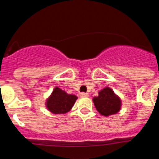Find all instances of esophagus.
<instances>
[{"instance_id": "1", "label": "esophagus", "mask_w": 159, "mask_h": 159, "mask_svg": "<svg viewBox=\"0 0 159 159\" xmlns=\"http://www.w3.org/2000/svg\"><path fill=\"white\" fill-rule=\"evenodd\" d=\"M80 95L81 97H88V93H85V92H81L80 93Z\"/></svg>"}]
</instances>
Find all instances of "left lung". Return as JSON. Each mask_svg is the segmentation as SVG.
I'll return each instance as SVG.
<instances>
[{"label": "left lung", "instance_id": "8db88e82", "mask_svg": "<svg viewBox=\"0 0 159 159\" xmlns=\"http://www.w3.org/2000/svg\"><path fill=\"white\" fill-rule=\"evenodd\" d=\"M96 110L104 116L114 115L120 110L121 100L111 88H105L93 99Z\"/></svg>", "mask_w": 159, "mask_h": 159}]
</instances>
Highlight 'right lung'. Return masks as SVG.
Listing matches in <instances>:
<instances>
[{
	"instance_id": "right-lung-1",
	"label": "right lung",
	"mask_w": 159,
	"mask_h": 159,
	"mask_svg": "<svg viewBox=\"0 0 159 159\" xmlns=\"http://www.w3.org/2000/svg\"><path fill=\"white\" fill-rule=\"evenodd\" d=\"M76 99L77 97L75 95H68L57 87L48 99L46 105L48 109L52 113L65 114L71 110Z\"/></svg>"
}]
</instances>
